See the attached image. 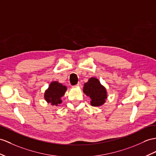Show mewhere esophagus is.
Segmentation results:
<instances>
[{"mask_svg":"<svg viewBox=\"0 0 156 156\" xmlns=\"http://www.w3.org/2000/svg\"><path fill=\"white\" fill-rule=\"evenodd\" d=\"M81 86V83H78L77 85H76L75 87H80Z\"/></svg>","mask_w":156,"mask_h":156,"instance_id":"34e87169","label":"esophagus"}]
</instances>
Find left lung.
<instances>
[{
	"label": "left lung",
	"instance_id": "8db88e82",
	"mask_svg": "<svg viewBox=\"0 0 156 156\" xmlns=\"http://www.w3.org/2000/svg\"><path fill=\"white\" fill-rule=\"evenodd\" d=\"M83 93L90 98V105L93 107H100L103 105L107 98L105 87L102 86L98 79L91 77L85 83L83 87Z\"/></svg>",
	"mask_w": 156,
	"mask_h": 156
}]
</instances>
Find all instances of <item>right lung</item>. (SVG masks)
<instances>
[{
	"label": "right lung",
	"instance_id": "add662e5",
	"mask_svg": "<svg viewBox=\"0 0 156 156\" xmlns=\"http://www.w3.org/2000/svg\"><path fill=\"white\" fill-rule=\"evenodd\" d=\"M66 90L67 87L62 83L53 81L44 93L45 100L48 103H51L52 106H58L62 103L61 98L64 95Z\"/></svg>",
	"mask_w": 156,
	"mask_h": 156
}]
</instances>
